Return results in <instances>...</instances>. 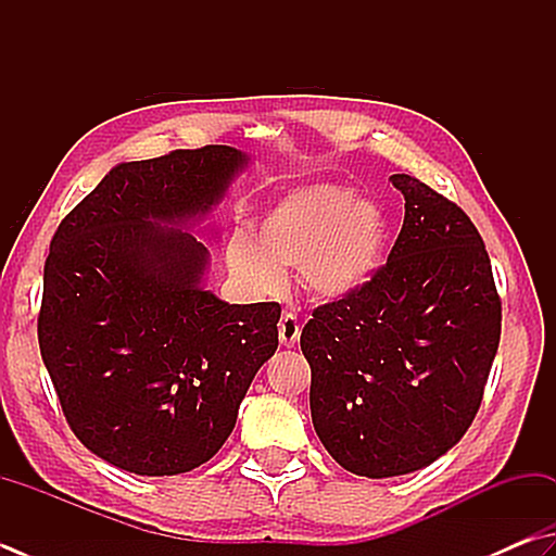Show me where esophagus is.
<instances>
[{"label":"esophagus","mask_w":556,"mask_h":556,"mask_svg":"<svg viewBox=\"0 0 556 556\" xmlns=\"http://www.w3.org/2000/svg\"><path fill=\"white\" fill-rule=\"evenodd\" d=\"M278 339L286 349H292L300 341V321L295 314H282L278 324Z\"/></svg>","instance_id":"obj_1"}]
</instances>
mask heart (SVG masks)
I'll return each instance as SVG.
<instances>
[{
  "instance_id": "heart-1",
  "label": "heart",
  "mask_w": 556,
  "mask_h": 556,
  "mask_svg": "<svg viewBox=\"0 0 556 556\" xmlns=\"http://www.w3.org/2000/svg\"><path fill=\"white\" fill-rule=\"evenodd\" d=\"M387 237V217L370 198L337 184H312L270 205L251 239H229L227 268L254 295H278L286 270H300L312 298L343 300L380 274Z\"/></svg>"
}]
</instances>
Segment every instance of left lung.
Segmentation results:
<instances>
[{
	"label": "left lung",
	"instance_id": "1",
	"mask_svg": "<svg viewBox=\"0 0 556 556\" xmlns=\"http://www.w3.org/2000/svg\"><path fill=\"white\" fill-rule=\"evenodd\" d=\"M404 225L368 286L312 312L300 349L312 368V424L353 475L428 467L479 412L501 339L486 247L463 207L408 174Z\"/></svg>",
	"mask_w": 556,
	"mask_h": 556
}]
</instances>
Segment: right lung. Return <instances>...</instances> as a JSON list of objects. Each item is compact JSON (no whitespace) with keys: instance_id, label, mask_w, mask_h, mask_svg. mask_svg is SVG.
<instances>
[{"instance_id":"obj_1","label":"right lung","mask_w":556,"mask_h":556,"mask_svg":"<svg viewBox=\"0 0 556 556\" xmlns=\"http://www.w3.org/2000/svg\"><path fill=\"white\" fill-rule=\"evenodd\" d=\"M247 162L207 144L113 166L50 242L40 355L72 431L125 472L207 463L278 349V302L229 305L205 290L211 251L181 229Z\"/></svg>"}]
</instances>
